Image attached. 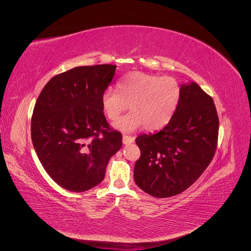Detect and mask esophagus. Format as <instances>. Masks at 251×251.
Instances as JSON below:
<instances>
[{
  "label": "esophagus",
  "instance_id": "1",
  "mask_svg": "<svg viewBox=\"0 0 251 251\" xmlns=\"http://www.w3.org/2000/svg\"><path fill=\"white\" fill-rule=\"evenodd\" d=\"M123 142H124V144L133 143V142H134V137H132V136L124 135V136H123Z\"/></svg>",
  "mask_w": 251,
  "mask_h": 251
}]
</instances>
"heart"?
<instances>
[{
    "label": "heart",
    "instance_id": "heart-1",
    "mask_svg": "<svg viewBox=\"0 0 251 251\" xmlns=\"http://www.w3.org/2000/svg\"><path fill=\"white\" fill-rule=\"evenodd\" d=\"M117 91H103L100 103L112 121L117 120L130 104L132 112L114 125L121 132H132L143 126L149 131L163 127L176 111L181 96V87L174 77L140 71L126 75Z\"/></svg>",
    "mask_w": 251,
    "mask_h": 251
}]
</instances>
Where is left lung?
<instances>
[{
    "label": "left lung",
    "mask_w": 251,
    "mask_h": 251,
    "mask_svg": "<svg viewBox=\"0 0 251 251\" xmlns=\"http://www.w3.org/2000/svg\"><path fill=\"white\" fill-rule=\"evenodd\" d=\"M218 133L212 98L194 81L181 85L178 107L169 124L136 138L141 153L134 168L136 184L156 198L184 192L214 158Z\"/></svg>",
    "instance_id": "1"
}]
</instances>
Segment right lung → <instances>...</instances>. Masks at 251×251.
<instances>
[{
  "mask_svg": "<svg viewBox=\"0 0 251 251\" xmlns=\"http://www.w3.org/2000/svg\"><path fill=\"white\" fill-rule=\"evenodd\" d=\"M115 70L114 65L75 67L52 77L35 102L34 150L45 171L67 191L100 184L123 146V135L110 127L100 103Z\"/></svg>",
  "mask_w": 251,
  "mask_h": 251,
  "instance_id": "1",
  "label": "right lung"
}]
</instances>
